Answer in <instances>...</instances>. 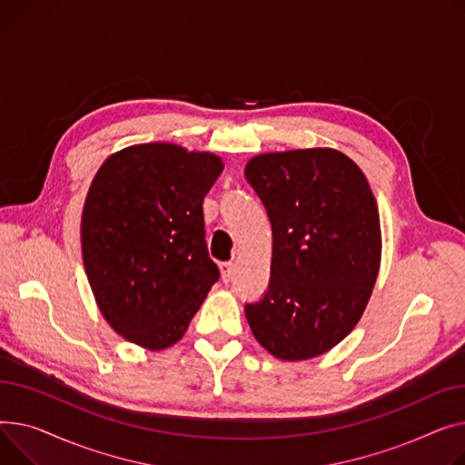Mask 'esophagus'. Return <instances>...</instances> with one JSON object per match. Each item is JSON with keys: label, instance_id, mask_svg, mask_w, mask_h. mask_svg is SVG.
Masks as SVG:
<instances>
[{"label": "esophagus", "instance_id": "obj_1", "mask_svg": "<svg viewBox=\"0 0 465 465\" xmlns=\"http://www.w3.org/2000/svg\"><path fill=\"white\" fill-rule=\"evenodd\" d=\"M220 268H222V278H223V282H225V283L231 282L232 274H234V264L229 261V262H222Z\"/></svg>", "mask_w": 465, "mask_h": 465}]
</instances>
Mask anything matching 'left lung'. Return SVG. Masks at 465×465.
Wrapping results in <instances>:
<instances>
[{
	"label": "left lung",
	"instance_id": "left-lung-1",
	"mask_svg": "<svg viewBox=\"0 0 465 465\" xmlns=\"http://www.w3.org/2000/svg\"><path fill=\"white\" fill-rule=\"evenodd\" d=\"M243 173L272 225L268 291L245 304V317L276 359L319 357L354 329L379 274L381 225L370 183L332 148L261 153Z\"/></svg>",
	"mask_w": 465,
	"mask_h": 465
}]
</instances>
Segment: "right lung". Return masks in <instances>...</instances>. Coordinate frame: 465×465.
I'll return each mask as SVG.
<instances>
[{"instance_id": "right-lung-1", "label": "right lung", "mask_w": 465, "mask_h": 465, "mask_svg": "<svg viewBox=\"0 0 465 465\" xmlns=\"http://www.w3.org/2000/svg\"><path fill=\"white\" fill-rule=\"evenodd\" d=\"M222 171V157L169 143L124 148L97 171L82 210V259L103 317L127 341L174 345L220 280L203 201Z\"/></svg>"}]
</instances>
